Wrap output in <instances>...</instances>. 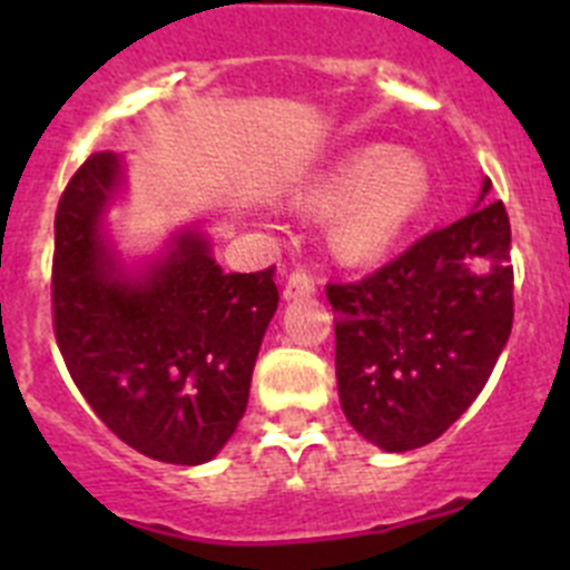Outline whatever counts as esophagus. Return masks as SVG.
<instances>
[{"label":"esophagus","mask_w":570,"mask_h":570,"mask_svg":"<svg viewBox=\"0 0 570 570\" xmlns=\"http://www.w3.org/2000/svg\"><path fill=\"white\" fill-rule=\"evenodd\" d=\"M316 291V279L311 271L305 268H296L294 274L285 279V288H282V296L285 299H296V296H311Z\"/></svg>","instance_id":"esophagus-1"}]
</instances>
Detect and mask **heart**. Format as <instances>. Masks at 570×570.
Segmentation results:
<instances>
[{
    "label": "heart",
    "mask_w": 570,
    "mask_h": 570,
    "mask_svg": "<svg viewBox=\"0 0 570 570\" xmlns=\"http://www.w3.org/2000/svg\"><path fill=\"white\" fill-rule=\"evenodd\" d=\"M331 239L342 259L374 262L394 248L420 219L428 203L425 165L411 154H391L385 145H367L342 156L311 185L305 203L316 210L340 205Z\"/></svg>",
    "instance_id": "1"
}]
</instances>
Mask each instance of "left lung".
I'll list each match as a JSON object with an SVG mask.
<instances>
[{
    "instance_id": "left-lung-1",
    "label": "left lung",
    "mask_w": 570,
    "mask_h": 570,
    "mask_svg": "<svg viewBox=\"0 0 570 570\" xmlns=\"http://www.w3.org/2000/svg\"><path fill=\"white\" fill-rule=\"evenodd\" d=\"M325 291L347 422L394 454L428 445L480 396L511 334L505 205H480L374 274Z\"/></svg>"
}]
</instances>
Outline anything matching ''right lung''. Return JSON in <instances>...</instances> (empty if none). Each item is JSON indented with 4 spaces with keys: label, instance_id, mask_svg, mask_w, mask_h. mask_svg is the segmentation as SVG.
I'll return each mask as SVG.
<instances>
[{
    "label": "right lung",
    "instance_id": "1",
    "mask_svg": "<svg viewBox=\"0 0 570 570\" xmlns=\"http://www.w3.org/2000/svg\"><path fill=\"white\" fill-rule=\"evenodd\" d=\"M116 156L90 154L57 208L53 334L94 414L125 445L170 465L219 454L248 407L262 336L279 305L274 268L225 274L203 236H179L142 279L116 271L99 219Z\"/></svg>",
    "mask_w": 570,
    "mask_h": 570
}]
</instances>
